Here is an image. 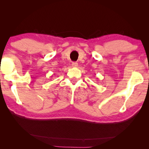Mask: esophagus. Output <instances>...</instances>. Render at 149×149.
<instances>
[{
	"instance_id": "obj_1",
	"label": "esophagus",
	"mask_w": 149,
	"mask_h": 149,
	"mask_svg": "<svg viewBox=\"0 0 149 149\" xmlns=\"http://www.w3.org/2000/svg\"><path fill=\"white\" fill-rule=\"evenodd\" d=\"M72 67H74V68H75V67H77V66H78V63H77V62H72Z\"/></svg>"
}]
</instances>
